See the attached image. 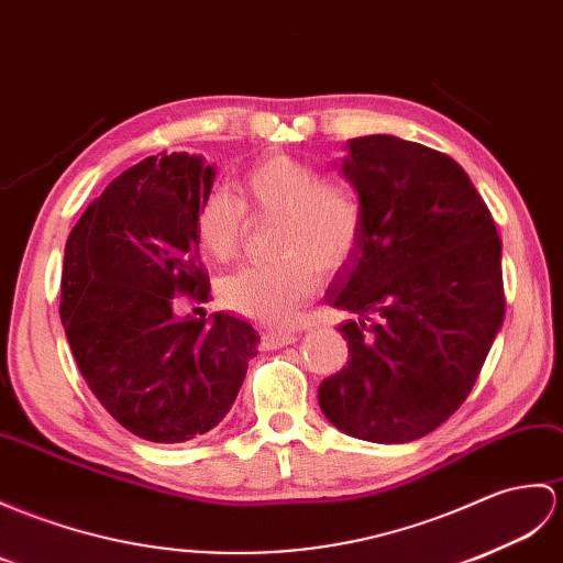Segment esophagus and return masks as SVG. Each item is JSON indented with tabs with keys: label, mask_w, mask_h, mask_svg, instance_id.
I'll list each match as a JSON object with an SVG mask.
<instances>
[{
	"label": "esophagus",
	"mask_w": 563,
	"mask_h": 563,
	"mask_svg": "<svg viewBox=\"0 0 563 563\" xmlns=\"http://www.w3.org/2000/svg\"><path fill=\"white\" fill-rule=\"evenodd\" d=\"M261 343H264L266 350H276V347L295 343V333H290V331H266L264 335H261Z\"/></svg>",
	"instance_id": "1"
}]
</instances>
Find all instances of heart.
I'll use <instances>...</instances> for the list:
<instances>
[{"label":"heart","instance_id":"obj_1","mask_svg":"<svg viewBox=\"0 0 563 563\" xmlns=\"http://www.w3.org/2000/svg\"><path fill=\"white\" fill-rule=\"evenodd\" d=\"M240 199L211 189L196 211V240L218 264L242 252L246 218H278L268 264L244 266L220 280L218 295L228 309L261 323H283L325 278L355 258L364 208L347 181L331 179L321 167L273 153L238 181Z\"/></svg>","mask_w":563,"mask_h":563}]
</instances>
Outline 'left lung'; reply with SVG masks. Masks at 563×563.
Here are the masks:
<instances>
[{
	"mask_svg": "<svg viewBox=\"0 0 563 563\" xmlns=\"http://www.w3.org/2000/svg\"><path fill=\"white\" fill-rule=\"evenodd\" d=\"M347 151L364 232L325 297L352 313L338 329L350 362L323 378L319 405L350 437L405 443L446 422L477 382L506 313L501 238L446 153L388 134Z\"/></svg>",
	"mask_w": 563,
	"mask_h": 563,
	"instance_id": "8db88e82",
	"label": "left lung"
}]
</instances>
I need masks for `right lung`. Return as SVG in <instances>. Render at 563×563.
I'll use <instances>...</instances> for the list:
<instances>
[{
  "label": "right lung",
  "instance_id": "add662e5",
  "mask_svg": "<svg viewBox=\"0 0 563 563\" xmlns=\"http://www.w3.org/2000/svg\"><path fill=\"white\" fill-rule=\"evenodd\" d=\"M213 177L199 155H151L104 187L64 250L59 317L78 372L117 422L155 443L211 431L258 345L230 313L175 317L179 297L208 299L196 211Z\"/></svg>",
  "mask_w": 563,
  "mask_h": 563
}]
</instances>
